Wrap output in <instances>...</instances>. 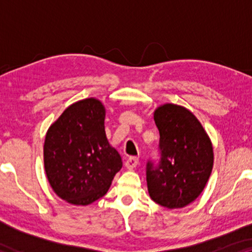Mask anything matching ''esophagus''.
Wrapping results in <instances>:
<instances>
[{
    "mask_svg": "<svg viewBox=\"0 0 252 252\" xmlns=\"http://www.w3.org/2000/svg\"><path fill=\"white\" fill-rule=\"evenodd\" d=\"M126 167L128 169H134V168H136V167H137V164H138V158H135V156H131V158H126Z\"/></svg>",
    "mask_w": 252,
    "mask_h": 252,
    "instance_id": "esophagus-1",
    "label": "esophagus"
}]
</instances>
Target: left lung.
Segmentation results:
<instances>
[{
    "instance_id": "obj_1",
    "label": "left lung",
    "mask_w": 252,
    "mask_h": 252,
    "mask_svg": "<svg viewBox=\"0 0 252 252\" xmlns=\"http://www.w3.org/2000/svg\"><path fill=\"white\" fill-rule=\"evenodd\" d=\"M160 132V162L147 163L150 198L166 209H182L204 190L213 168V147L189 109L167 103L154 111Z\"/></svg>"
}]
</instances>
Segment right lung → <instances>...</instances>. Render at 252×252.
<instances>
[{"label": "right lung", "mask_w": 252, "mask_h": 252, "mask_svg": "<svg viewBox=\"0 0 252 252\" xmlns=\"http://www.w3.org/2000/svg\"><path fill=\"white\" fill-rule=\"evenodd\" d=\"M105 106L86 98L71 104L48 128L43 144L45 172L54 193L72 205L102 198L122 168L121 155L105 134Z\"/></svg>", "instance_id": "right-lung-1"}]
</instances>
